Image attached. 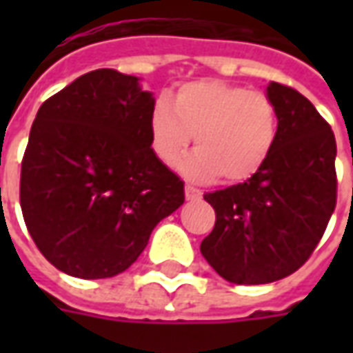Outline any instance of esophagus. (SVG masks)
I'll return each instance as SVG.
<instances>
[{
    "label": "esophagus",
    "mask_w": 353,
    "mask_h": 353,
    "mask_svg": "<svg viewBox=\"0 0 353 353\" xmlns=\"http://www.w3.org/2000/svg\"><path fill=\"white\" fill-rule=\"evenodd\" d=\"M185 196H187V200H200L202 199V191L194 189L191 185H185Z\"/></svg>",
    "instance_id": "34e87169"
}]
</instances>
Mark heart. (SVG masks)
<instances>
[{
  "mask_svg": "<svg viewBox=\"0 0 353 353\" xmlns=\"http://www.w3.org/2000/svg\"><path fill=\"white\" fill-rule=\"evenodd\" d=\"M149 134L154 154L174 164L191 136L196 151L177 164L194 181L242 183L265 166L278 143L280 119L274 101L259 90L219 79L185 83L170 103L151 109Z\"/></svg>",
  "mask_w": 353,
  "mask_h": 353,
  "instance_id": "b5f03b06",
  "label": "heart"
}]
</instances>
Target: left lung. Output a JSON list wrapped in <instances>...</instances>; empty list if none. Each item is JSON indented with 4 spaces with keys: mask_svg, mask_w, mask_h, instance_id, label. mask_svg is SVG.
<instances>
[{
    "mask_svg": "<svg viewBox=\"0 0 353 353\" xmlns=\"http://www.w3.org/2000/svg\"><path fill=\"white\" fill-rule=\"evenodd\" d=\"M278 143L259 174L204 194L215 227L200 252L230 283L281 280L306 263L336 204V141L331 126L295 88L270 83Z\"/></svg>",
    "mask_w": 353,
    "mask_h": 353,
    "instance_id": "obj_1",
    "label": "left lung"
}]
</instances>
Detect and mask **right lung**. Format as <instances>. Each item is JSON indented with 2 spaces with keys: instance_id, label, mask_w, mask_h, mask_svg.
Masks as SVG:
<instances>
[{
  "instance_id": "1",
  "label": "right lung",
  "mask_w": 353,
  "mask_h": 353,
  "mask_svg": "<svg viewBox=\"0 0 353 353\" xmlns=\"http://www.w3.org/2000/svg\"><path fill=\"white\" fill-rule=\"evenodd\" d=\"M153 94L94 70L43 101L20 172V206L58 270L98 280L124 272L153 229L183 204V181L151 147Z\"/></svg>"
}]
</instances>
